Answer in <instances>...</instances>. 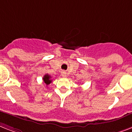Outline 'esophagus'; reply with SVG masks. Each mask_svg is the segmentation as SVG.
<instances>
[{"mask_svg":"<svg viewBox=\"0 0 132 132\" xmlns=\"http://www.w3.org/2000/svg\"><path fill=\"white\" fill-rule=\"evenodd\" d=\"M66 75H67L66 72H65V71H63V72H62V76H63V77L66 76Z\"/></svg>","mask_w":132,"mask_h":132,"instance_id":"obj_1","label":"esophagus"}]
</instances>
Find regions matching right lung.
<instances>
[{"instance_id":"obj_1","label":"right lung","mask_w":132,"mask_h":132,"mask_svg":"<svg viewBox=\"0 0 132 132\" xmlns=\"http://www.w3.org/2000/svg\"><path fill=\"white\" fill-rule=\"evenodd\" d=\"M43 80H44V83L46 84V85H48L50 83L52 82V80H51V76L48 74H46L43 78Z\"/></svg>"}]
</instances>
